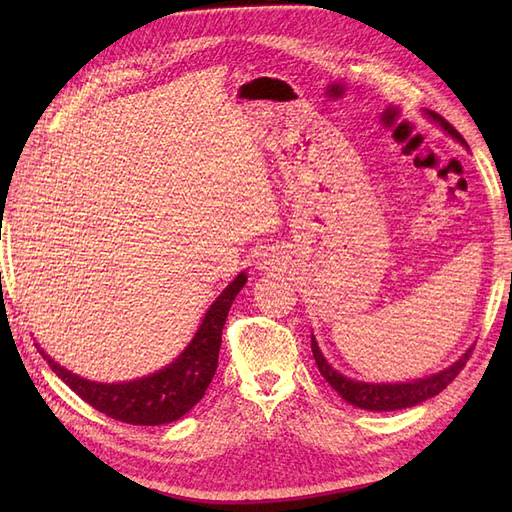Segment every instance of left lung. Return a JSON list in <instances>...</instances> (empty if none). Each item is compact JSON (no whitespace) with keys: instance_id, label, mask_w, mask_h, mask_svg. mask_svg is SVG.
Wrapping results in <instances>:
<instances>
[{"instance_id":"1","label":"left lung","mask_w":512,"mask_h":512,"mask_svg":"<svg viewBox=\"0 0 512 512\" xmlns=\"http://www.w3.org/2000/svg\"><path fill=\"white\" fill-rule=\"evenodd\" d=\"M429 117L436 119L440 126L448 134L455 136L461 145H466L463 136L446 119H442L436 113H429ZM312 352H314L316 365L320 369V374L324 376V380H327L333 386V389L348 401V404H352L356 408H363V410H374V412L410 408V406L421 404V401H425L433 395H438L459 376V371L466 367L468 359L472 356V348H470L457 363H453L448 369L440 371V374H433V376L423 378V380H414V382H406V384H365V382L350 380V378L339 374V371H335L327 363V359L322 356L314 337H312Z\"/></svg>"}]
</instances>
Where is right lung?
<instances>
[{
  "mask_svg": "<svg viewBox=\"0 0 512 512\" xmlns=\"http://www.w3.org/2000/svg\"><path fill=\"white\" fill-rule=\"evenodd\" d=\"M247 282L245 273L237 275L215 301L194 335L192 344L183 350L175 363L158 374L123 384H98L70 374L44 354L46 363L91 408L130 425H164L190 412L203 399L209 382L218 369L222 346V329L232 301Z\"/></svg>",
  "mask_w": 512,
  "mask_h": 512,
  "instance_id": "right-lung-1",
  "label": "right lung"
}]
</instances>
